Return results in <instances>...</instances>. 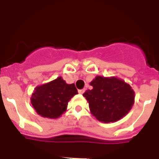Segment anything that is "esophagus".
Here are the masks:
<instances>
[{
  "label": "esophagus",
  "mask_w": 159,
  "mask_h": 159,
  "mask_svg": "<svg viewBox=\"0 0 159 159\" xmlns=\"http://www.w3.org/2000/svg\"><path fill=\"white\" fill-rule=\"evenodd\" d=\"M84 91H85L84 89H80V90H78V93H79L80 94H83V93H84Z\"/></svg>",
  "instance_id": "esophagus-1"
}]
</instances>
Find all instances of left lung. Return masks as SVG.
<instances>
[{
    "instance_id": "8db88e82",
    "label": "left lung",
    "mask_w": 159,
    "mask_h": 159,
    "mask_svg": "<svg viewBox=\"0 0 159 159\" xmlns=\"http://www.w3.org/2000/svg\"><path fill=\"white\" fill-rule=\"evenodd\" d=\"M90 85L93 89L87 90L83 96L93 116L102 122L118 121L129 113L134 103V91L119 78L96 76Z\"/></svg>"
}]
</instances>
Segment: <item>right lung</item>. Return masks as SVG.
<instances>
[{"label":"right lung","mask_w":159,"mask_h":159,"mask_svg":"<svg viewBox=\"0 0 159 159\" xmlns=\"http://www.w3.org/2000/svg\"><path fill=\"white\" fill-rule=\"evenodd\" d=\"M76 94L78 90L75 84H66L59 77L36 87L31 96V104L41 116L57 118L66 111L68 102Z\"/></svg>","instance_id":"right-lung-1"}]
</instances>
